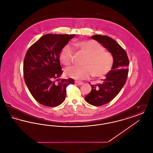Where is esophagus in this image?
Listing matches in <instances>:
<instances>
[{"label": "esophagus", "mask_w": 153, "mask_h": 153, "mask_svg": "<svg viewBox=\"0 0 153 153\" xmlns=\"http://www.w3.org/2000/svg\"><path fill=\"white\" fill-rule=\"evenodd\" d=\"M75 82H76V84L79 85H81L83 84V82H81V81H75Z\"/></svg>", "instance_id": "1"}]
</instances>
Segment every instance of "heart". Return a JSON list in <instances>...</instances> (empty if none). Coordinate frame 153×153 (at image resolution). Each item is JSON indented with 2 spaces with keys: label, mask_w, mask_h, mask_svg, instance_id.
<instances>
[{
  "label": "heart",
  "mask_w": 153,
  "mask_h": 153,
  "mask_svg": "<svg viewBox=\"0 0 153 153\" xmlns=\"http://www.w3.org/2000/svg\"><path fill=\"white\" fill-rule=\"evenodd\" d=\"M78 46L87 57L83 62V66H73L67 68L66 76L76 80L88 79L91 75L95 77H102L109 73L112 68L114 59L112 54L105 51V48L97 42L90 40L82 41ZM74 51L70 45L67 44L60 53L61 62L68 66L73 62Z\"/></svg>",
  "instance_id": "1"
}]
</instances>
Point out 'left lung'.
<instances>
[{"instance_id":"8db88e82","label":"left lung","mask_w":153,"mask_h":153,"mask_svg":"<svg viewBox=\"0 0 153 153\" xmlns=\"http://www.w3.org/2000/svg\"><path fill=\"white\" fill-rule=\"evenodd\" d=\"M106 48L114 59L112 69L104 79L96 85H91V92L85 96L89 104L100 106L111 102L123 87L127 77L129 61L127 53L117 41L109 36L95 35L91 37Z\"/></svg>"}]
</instances>
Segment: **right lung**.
<instances>
[{"label": "right lung", "mask_w": 153, "mask_h": 153, "mask_svg": "<svg viewBox=\"0 0 153 153\" xmlns=\"http://www.w3.org/2000/svg\"><path fill=\"white\" fill-rule=\"evenodd\" d=\"M74 34H51L41 36L27 51L23 62V76L31 94L47 107H56L64 101L66 89L74 84L72 79H60L62 73L59 55Z\"/></svg>", "instance_id": "1"}]
</instances>
